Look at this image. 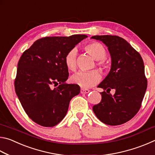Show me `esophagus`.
Listing matches in <instances>:
<instances>
[{"label":"esophagus","mask_w":155,"mask_h":155,"mask_svg":"<svg viewBox=\"0 0 155 155\" xmlns=\"http://www.w3.org/2000/svg\"><path fill=\"white\" fill-rule=\"evenodd\" d=\"M89 92H90V90H87V89H83V88L81 89V94H87Z\"/></svg>","instance_id":"1"}]
</instances>
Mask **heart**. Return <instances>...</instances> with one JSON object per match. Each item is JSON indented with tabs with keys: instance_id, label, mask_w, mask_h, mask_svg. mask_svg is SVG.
Returning a JSON list of instances; mask_svg holds the SVG:
<instances>
[{
	"instance_id": "b5f03b06",
	"label": "heart",
	"mask_w": 155,
	"mask_h": 155,
	"mask_svg": "<svg viewBox=\"0 0 155 155\" xmlns=\"http://www.w3.org/2000/svg\"><path fill=\"white\" fill-rule=\"evenodd\" d=\"M86 51L88 52L94 59L98 61L97 65L102 70H106L108 68L104 59L107 56V51L104 47L98 42H92L85 46ZM78 51L76 48H72L68 52L65 57V64L70 70L74 71L77 66ZM101 78V76L97 70L91 72L79 71L72 77L73 83L77 84L83 88H90L98 83Z\"/></svg>"
}]
</instances>
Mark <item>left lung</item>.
Wrapping results in <instances>:
<instances>
[{
	"mask_svg": "<svg viewBox=\"0 0 155 155\" xmlns=\"http://www.w3.org/2000/svg\"><path fill=\"white\" fill-rule=\"evenodd\" d=\"M103 41L111 59V70L98 85L103 89L102 100L93 107L96 116L104 124L116 126L129 121L140 110L147 88L144 64L140 54L116 35H95ZM111 89L114 95L107 94ZM107 91V93L106 92Z\"/></svg>",
	"mask_w": 155,
	"mask_h": 155,
	"instance_id": "8db88e82",
	"label": "left lung"
}]
</instances>
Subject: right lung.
<instances>
[{
	"label": "right lung",
	"instance_id": "add662e5",
	"mask_svg": "<svg viewBox=\"0 0 155 155\" xmlns=\"http://www.w3.org/2000/svg\"><path fill=\"white\" fill-rule=\"evenodd\" d=\"M85 35L46 37L35 41L23 52L18 64L15 90L28 116L42 127H52L64 119L70 101L80 93L77 84L65 83L68 52ZM59 84L58 87L51 85Z\"/></svg>",
	"mask_w": 155,
	"mask_h": 155
}]
</instances>
